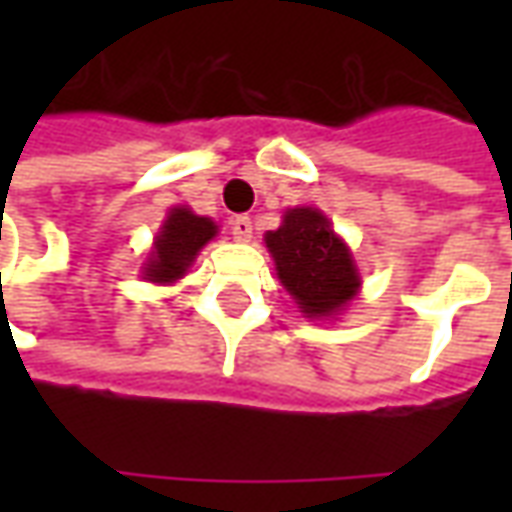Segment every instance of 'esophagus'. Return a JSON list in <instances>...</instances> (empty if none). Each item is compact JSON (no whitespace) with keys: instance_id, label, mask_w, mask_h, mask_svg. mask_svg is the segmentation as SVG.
<instances>
[{"instance_id":"obj_1","label":"esophagus","mask_w":512,"mask_h":512,"mask_svg":"<svg viewBox=\"0 0 512 512\" xmlns=\"http://www.w3.org/2000/svg\"><path fill=\"white\" fill-rule=\"evenodd\" d=\"M230 230H233L235 241L246 244V241H252V230H255V224H252L249 216H235L233 222H230Z\"/></svg>"}]
</instances>
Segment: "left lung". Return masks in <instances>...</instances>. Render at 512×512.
<instances>
[{
	"label": "left lung",
	"mask_w": 512,
	"mask_h": 512,
	"mask_svg": "<svg viewBox=\"0 0 512 512\" xmlns=\"http://www.w3.org/2000/svg\"><path fill=\"white\" fill-rule=\"evenodd\" d=\"M266 246L304 318H334L356 299L362 279L354 255L318 208H288Z\"/></svg>",
	"instance_id": "1"
}]
</instances>
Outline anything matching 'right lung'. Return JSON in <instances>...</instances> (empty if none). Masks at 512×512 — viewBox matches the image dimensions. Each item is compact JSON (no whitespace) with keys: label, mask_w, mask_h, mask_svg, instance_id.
<instances>
[{"label":"right lung","mask_w":512,"mask_h":512,"mask_svg":"<svg viewBox=\"0 0 512 512\" xmlns=\"http://www.w3.org/2000/svg\"><path fill=\"white\" fill-rule=\"evenodd\" d=\"M216 233H219V227L208 216H197L183 205L172 208L161 224L156 241H153V252L147 255L145 268H142L147 282H156V285L178 282L189 271L197 252Z\"/></svg>","instance_id":"right-lung-1"}]
</instances>
